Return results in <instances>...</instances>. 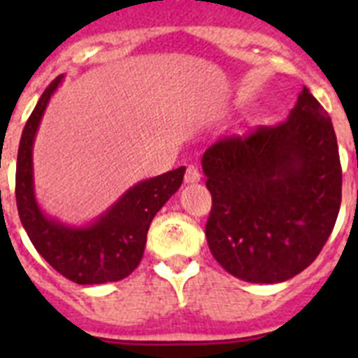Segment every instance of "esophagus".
<instances>
[{
  "label": "esophagus",
  "instance_id": "esophagus-1",
  "mask_svg": "<svg viewBox=\"0 0 358 358\" xmlns=\"http://www.w3.org/2000/svg\"><path fill=\"white\" fill-rule=\"evenodd\" d=\"M185 181L188 182V185H192V182H199V181H201V170H199L197 166H195V164H188V166H186Z\"/></svg>",
  "mask_w": 358,
  "mask_h": 358
}]
</instances>
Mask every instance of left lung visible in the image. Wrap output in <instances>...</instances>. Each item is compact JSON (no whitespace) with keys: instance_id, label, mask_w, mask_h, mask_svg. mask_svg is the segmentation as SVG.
I'll return each mask as SVG.
<instances>
[{"instance_id":"left-lung-1","label":"left lung","mask_w":358,"mask_h":358,"mask_svg":"<svg viewBox=\"0 0 358 358\" xmlns=\"http://www.w3.org/2000/svg\"><path fill=\"white\" fill-rule=\"evenodd\" d=\"M215 260L249 283H281L317 258L341 208L343 170L328 113L306 87L285 122L227 136L202 156Z\"/></svg>"}]
</instances>
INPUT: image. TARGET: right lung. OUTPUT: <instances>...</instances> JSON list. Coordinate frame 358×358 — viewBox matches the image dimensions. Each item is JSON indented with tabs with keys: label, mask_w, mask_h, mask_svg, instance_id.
I'll list each match as a JSON object with an SVG mask.
<instances>
[{
	"label": "right lung",
	"mask_w": 358,
	"mask_h": 358,
	"mask_svg": "<svg viewBox=\"0 0 358 358\" xmlns=\"http://www.w3.org/2000/svg\"><path fill=\"white\" fill-rule=\"evenodd\" d=\"M57 77L41 94L21 134L15 166V202L28 238L57 273L78 285H98L127 278L143 258L152 218L182 185L185 166L141 181L91 224L68 226L41 210L34 189V141Z\"/></svg>",
	"instance_id": "add662e5"
}]
</instances>
